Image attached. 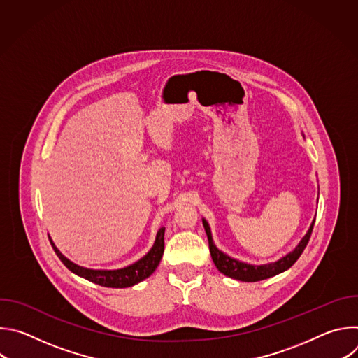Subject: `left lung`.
<instances>
[{
    "mask_svg": "<svg viewBox=\"0 0 358 358\" xmlns=\"http://www.w3.org/2000/svg\"><path fill=\"white\" fill-rule=\"evenodd\" d=\"M203 228H206L207 236H208V243H210V252L213 261L217 266V269L224 273L225 276H229L232 279L241 280V282H259L268 278H272L278 273H282L285 271H287L299 258L300 255L303 253L306 245L309 243V239L312 236V231L315 227V221L309 229V232L306 234V236L300 241V243L296 246V249L293 252H290L289 255H286L285 258H282L280 261L275 262V264H268V265H261V266H253V265H248L243 262H239L236 259L229 258L228 255L222 253L213 242V236H211V229L210 225L206 220H202Z\"/></svg>",
    "mask_w": 358,
    "mask_h": 358,
    "instance_id": "left-lung-1",
    "label": "left lung"
}]
</instances>
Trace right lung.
<instances>
[{
	"instance_id": "right-lung-1",
	"label": "right lung",
	"mask_w": 358,
	"mask_h": 358,
	"mask_svg": "<svg viewBox=\"0 0 358 358\" xmlns=\"http://www.w3.org/2000/svg\"><path fill=\"white\" fill-rule=\"evenodd\" d=\"M164 231H166L164 227L159 229L155 245H152V248L144 258H141L140 261H137L136 264L127 268L117 269V271H93V269L78 266L64 257V255L58 250V248L52 243V241L50 239L49 241L55 253L58 255V258L62 261V264L75 275L105 287H129L148 278L159 266L164 252Z\"/></svg>"
}]
</instances>
